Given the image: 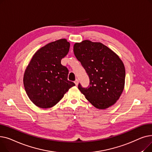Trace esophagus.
<instances>
[{"instance_id":"34e87169","label":"esophagus","mask_w":152,"mask_h":152,"mask_svg":"<svg viewBox=\"0 0 152 152\" xmlns=\"http://www.w3.org/2000/svg\"><path fill=\"white\" fill-rule=\"evenodd\" d=\"M75 83L76 86H77V85H78V84H79V81L77 80V79H76V81H75Z\"/></svg>"}]
</instances>
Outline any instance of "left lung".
Segmentation results:
<instances>
[{"instance_id":"left-lung-1","label":"left lung","mask_w":152,"mask_h":152,"mask_svg":"<svg viewBox=\"0 0 152 152\" xmlns=\"http://www.w3.org/2000/svg\"><path fill=\"white\" fill-rule=\"evenodd\" d=\"M73 51L90 79L86 88L79 84V90L98 109L114 105L124 87L126 72L122 60L106 45L89 40L75 43Z\"/></svg>"}]
</instances>
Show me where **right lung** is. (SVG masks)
Segmentation results:
<instances>
[{"mask_svg":"<svg viewBox=\"0 0 152 152\" xmlns=\"http://www.w3.org/2000/svg\"><path fill=\"white\" fill-rule=\"evenodd\" d=\"M70 44L61 39L39 49L24 74L23 84L28 97L41 108H49L63 97L75 84L68 80V69L61 64Z\"/></svg>","mask_w":152,"mask_h":152,"instance_id":"add662e5","label":"right lung"}]
</instances>
